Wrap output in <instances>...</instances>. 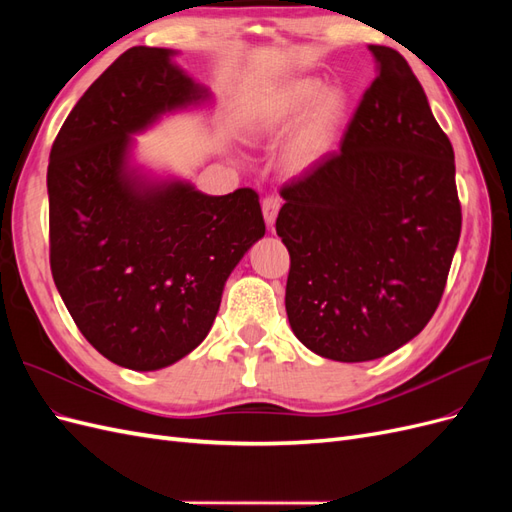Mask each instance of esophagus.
Instances as JSON below:
<instances>
[{
	"instance_id": "obj_1",
	"label": "esophagus",
	"mask_w": 512,
	"mask_h": 512,
	"mask_svg": "<svg viewBox=\"0 0 512 512\" xmlns=\"http://www.w3.org/2000/svg\"><path fill=\"white\" fill-rule=\"evenodd\" d=\"M282 207V200L277 196H267L265 200H262V215H265V222L267 226H273L275 218H277V211H280Z\"/></svg>"
}]
</instances>
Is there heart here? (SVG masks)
<instances>
[{"instance_id":"obj_1","label":"heart","mask_w":512,"mask_h":512,"mask_svg":"<svg viewBox=\"0 0 512 512\" xmlns=\"http://www.w3.org/2000/svg\"><path fill=\"white\" fill-rule=\"evenodd\" d=\"M317 100L314 101L313 98ZM314 101L312 111L286 151V160L292 168H307L318 162L329 147V138L346 108V98L339 89L320 91V81L312 76L292 79L280 87L258 94L243 111V128L252 138H269L288 128L305 108Z\"/></svg>"}]
</instances>
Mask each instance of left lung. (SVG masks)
I'll return each instance as SVG.
<instances>
[{
    "label": "left lung",
    "mask_w": 512,
    "mask_h": 512,
    "mask_svg": "<svg viewBox=\"0 0 512 512\" xmlns=\"http://www.w3.org/2000/svg\"><path fill=\"white\" fill-rule=\"evenodd\" d=\"M378 76L342 149L280 190L292 333L331 361H374L425 329L461 235L455 153L408 61L369 44Z\"/></svg>",
    "instance_id": "obj_1"
}]
</instances>
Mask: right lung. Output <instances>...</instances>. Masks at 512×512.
<instances>
[{
    "mask_svg": "<svg viewBox=\"0 0 512 512\" xmlns=\"http://www.w3.org/2000/svg\"><path fill=\"white\" fill-rule=\"evenodd\" d=\"M175 55L134 46L117 57L70 111L46 173L55 286L87 342L134 371L203 342L228 275L265 237L254 190L209 196L132 164L134 134L211 102Z\"/></svg>",
    "mask_w": 512,
    "mask_h": 512,
    "instance_id": "right-lung-1",
    "label": "right lung"
}]
</instances>
